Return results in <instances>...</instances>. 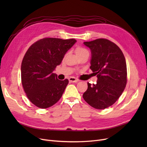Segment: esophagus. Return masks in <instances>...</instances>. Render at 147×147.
Segmentation results:
<instances>
[{"label": "esophagus", "instance_id": "34e87169", "mask_svg": "<svg viewBox=\"0 0 147 147\" xmlns=\"http://www.w3.org/2000/svg\"><path fill=\"white\" fill-rule=\"evenodd\" d=\"M69 81L71 83H76L79 82V80L73 78V77H71V78H69Z\"/></svg>", "mask_w": 147, "mask_h": 147}]
</instances>
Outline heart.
I'll return each mask as SVG.
<instances>
[{"mask_svg":"<svg viewBox=\"0 0 147 147\" xmlns=\"http://www.w3.org/2000/svg\"><path fill=\"white\" fill-rule=\"evenodd\" d=\"M75 52H76V55H78V56L80 55H82V54H83V53H88V51L86 49H84V48H83L82 47H80V46L76 48V49L75 50Z\"/></svg>","mask_w":147,"mask_h":147,"instance_id":"b5f03b06","label":"heart"}]
</instances>
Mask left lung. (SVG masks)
I'll use <instances>...</instances> for the list:
<instances>
[{"instance_id":"8db88e82","label":"left lung","mask_w":147,"mask_h":147,"mask_svg":"<svg viewBox=\"0 0 147 147\" xmlns=\"http://www.w3.org/2000/svg\"><path fill=\"white\" fill-rule=\"evenodd\" d=\"M83 43L90 49V68L98 80L93 85L88 83L83 98L95 109H105L116 102L126 87V59L119 46L105 38Z\"/></svg>"}]
</instances>
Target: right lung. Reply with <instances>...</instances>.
Instances as JSON below:
<instances>
[{"mask_svg":"<svg viewBox=\"0 0 147 147\" xmlns=\"http://www.w3.org/2000/svg\"><path fill=\"white\" fill-rule=\"evenodd\" d=\"M76 42L74 38H45L27 50L21 64V82L27 96L36 107L47 109L63 95L68 80H58L53 71Z\"/></svg>","mask_w":147,"mask_h":147,"instance_id":"right-lung-1","label":"right lung"}]
</instances>
